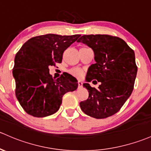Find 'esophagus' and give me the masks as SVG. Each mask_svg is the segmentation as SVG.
Returning <instances> with one entry per match:
<instances>
[{"mask_svg":"<svg viewBox=\"0 0 151 151\" xmlns=\"http://www.w3.org/2000/svg\"><path fill=\"white\" fill-rule=\"evenodd\" d=\"M78 87L83 86V82L81 81H78Z\"/></svg>","mask_w":151,"mask_h":151,"instance_id":"34e87169","label":"esophagus"}]
</instances>
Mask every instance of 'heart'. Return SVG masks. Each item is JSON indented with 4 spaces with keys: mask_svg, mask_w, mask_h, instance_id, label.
<instances>
[{
    "mask_svg": "<svg viewBox=\"0 0 151 151\" xmlns=\"http://www.w3.org/2000/svg\"><path fill=\"white\" fill-rule=\"evenodd\" d=\"M71 74L73 76H77V77H81L83 75V71L82 70L79 68H74L70 70Z\"/></svg>",
    "mask_w": 151,
    "mask_h": 151,
    "instance_id": "1",
    "label": "heart"
}]
</instances>
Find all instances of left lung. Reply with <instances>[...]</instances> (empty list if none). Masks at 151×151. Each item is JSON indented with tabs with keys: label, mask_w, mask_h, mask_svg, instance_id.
Listing matches in <instances>:
<instances>
[{
	"label": "left lung",
	"mask_w": 151,
	"mask_h": 151,
	"mask_svg": "<svg viewBox=\"0 0 151 151\" xmlns=\"http://www.w3.org/2000/svg\"><path fill=\"white\" fill-rule=\"evenodd\" d=\"M77 42L88 45L94 52L96 63L88 68L86 81L101 82L97 89L88 83L83 84L88 98L80 102L81 109L96 119L112 116L133 91L137 72L134 51L121 38L107 35H83Z\"/></svg>",
	"instance_id": "obj_1"
}]
</instances>
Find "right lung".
<instances>
[{"mask_svg": "<svg viewBox=\"0 0 151 151\" xmlns=\"http://www.w3.org/2000/svg\"><path fill=\"white\" fill-rule=\"evenodd\" d=\"M80 36L48 34L34 37L17 53L13 68L16 96L27 114L35 117L53 114L60 109L63 95L77 89L76 78L66 73L53 78L49 66L62 62L65 50Z\"/></svg>", "mask_w": 151, "mask_h": 151, "instance_id": "add662e5", "label": "right lung"}]
</instances>
